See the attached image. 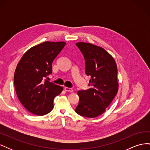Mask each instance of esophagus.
Listing matches in <instances>:
<instances>
[{"label": "esophagus", "mask_w": 150, "mask_h": 150, "mask_svg": "<svg viewBox=\"0 0 150 150\" xmlns=\"http://www.w3.org/2000/svg\"><path fill=\"white\" fill-rule=\"evenodd\" d=\"M64 90L66 91H67V92H71V93H72V91H73V89H72V88H67V87H65V88H64Z\"/></svg>", "instance_id": "esophagus-1"}]
</instances>
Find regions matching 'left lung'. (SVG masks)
Instances as JSON below:
<instances>
[{"instance_id":"8db88e82","label":"left lung","mask_w":150,"mask_h":150,"mask_svg":"<svg viewBox=\"0 0 150 150\" xmlns=\"http://www.w3.org/2000/svg\"><path fill=\"white\" fill-rule=\"evenodd\" d=\"M86 61L85 72L91 77L87 90L78 92V106L75 111L87 117L102 115L118 91L117 68L115 60L101 47L90 43H76Z\"/></svg>"}]
</instances>
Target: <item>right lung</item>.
<instances>
[{
	"instance_id": "add662e5",
	"label": "right lung",
	"mask_w": 150,
	"mask_h": 150,
	"mask_svg": "<svg viewBox=\"0 0 150 150\" xmlns=\"http://www.w3.org/2000/svg\"><path fill=\"white\" fill-rule=\"evenodd\" d=\"M65 42L46 41L26 51L18 63L13 83L17 96L27 110L43 116L54 108L53 100L63 88L45 78L52 73V63Z\"/></svg>"
}]
</instances>
